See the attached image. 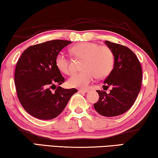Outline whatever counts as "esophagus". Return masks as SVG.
I'll return each mask as SVG.
<instances>
[{
	"mask_svg": "<svg viewBox=\"0 0 158 158\" xmlns=\"http://www.w3.org/2000/svg\"><path fill=\"white\" fill-rule=\"evenodd\" d=\"M79 92L80 93H88V90H85V89H80L79 90Z\"/></svg>",
	"mask_w": 158,
	"mask_h": 158,
	"instance_id": "esophagus-1",
	"label": "esophagus"
}]
</instances>
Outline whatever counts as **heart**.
Here are the masks:
<instances>
[{
  "mask_svg": "<svg viewBox=\"0 0 158 158\" xmlns=\"http://www.w3.org/2000/svg\"><path fill=\"white\" fill-rule=\"evenodd\" d=\"M70 52L75 58L83 59L82 62L83 72L75 73L68 79V83L71 87L85 88L94 81L96 76H107L114 65V54L106 45L83 42L73 45ZM56 65L58 70L66 75L73 73V63L63 52H58L56 58Z\"/></svg>",
  "mask_w": 158,
  "mask_h": 158,
  "instance_id": "obj_1",
  "label": "heart"
}]
</instances>
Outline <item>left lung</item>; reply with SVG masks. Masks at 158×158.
<instances>
[{
	"label": "left lung",
	"mask_w": 158,
	"mask_h": 158,
	"mask_svg": "<svg viewBox=\"0 0 158 158\" xmlns=\"http://www.w3.org/2000/svg\"><path fill=\"white\" fill-rule=\"evenodd\" d=\"M105 43L113 51L115 63L102 87L112 89L109 93L97 90L99 100L94 107L101 115L115 117L127 112L135 101L141 88L142 68L135 54L128 48L108 40Z\"/></svg>",
	"instance_id": "left-lung-1"
}]
</instances>
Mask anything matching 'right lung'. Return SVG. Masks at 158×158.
Masks as SVG:
<instances>
[{"mask_svg": "<svg viewBox=\"0 0 158 158\" xmlns=\"http://www.w3.org/2000/svg\"><path fill=\"white\" fill-rule=\"evenodd\" d=\"M69 40H52L28 47L20 56L15 70L18 100L27 113L40 120L56 118L77 90L55 85L65 82L56 58ZM55 87V91L50 88Z\"/></svg>", "mask_w": 158, "mask_h": 158, "instance_id": "obj_1", "label": "right lung"}]
</instances>
